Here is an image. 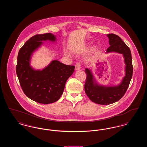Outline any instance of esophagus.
Masks as SVG:
<instances>
[{"label":"esophagus","mask_w":147,"mask_h":147,"mask_svg":"<svg viewBox=\"0 0 147 147\" xmlns=\"http://www.w3.org/2000/svg\"><path fill=\"white\" fill-rule=\"evenodd\" d=\"M76 68H75V69H76V70H80V68H81V66H80V63H77L76 64Z\"/></svg>","instance_id":"obj_1"}]
</instances>
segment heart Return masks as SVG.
<instances>
[{
	"mask_svg": "<svg viewBox=\"0 0 147 147\" xmlns=\"http://www.w3.org/2000/svg\"><path fill=\"white\" fill-rule=\"evenodd\" d=\"M89 47H90V46H85V47H84V49H88ZM97 50H98V48H97L96 47H95L93 49V51H94V52H96V51H97Z\"/></svg>",
	"mask_w": 147,
	"mask_h": 147,
	"instance_id": "b5f03b06",
	"label": "heart"
}]
</instances>
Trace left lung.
Returning <instances> with one entry per match:
<instances>
[{
  "label": "left lung",
  "instance_id": "left-lung-1",
  "mask_svg": "<svg viewBox=\"0 0 147 147\" xmlns=\"http://www.w3.org/2000/svg\"><path fill=\"white\" fill-rule=\"evenodd\" d=\"M107 36L110 46L106 50V53L116 52L123 55L126 64L125 76L119 85L107 86L98 84L91 70L89 68L85 69L87 77L84 85L85 92L91 101L100 105L111 104L122 98L128 88L133 74L132 56L129 48L119 36L110 34Z\"/></svg>",
  "mask_w": 147,
  "mask_h": 147
}]
</instances>
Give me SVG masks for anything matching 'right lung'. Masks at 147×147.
Here are the masks:
<instances>
[{
  "instance_id": "add662e5",
  "label": "right lung",
  "mask_w": 147,
  "mask_h": 147,
  "mask_svg": "<svg viewBox=\"0 0 147 147\" xmlns=\"http://www.w3.org/2000/svg\"><path fill=\"white\" fill-rule=\"evenodd\" d=\"M55 42L52 34L36 35L31 37L19 50L16 68L24 94L37 102L49 104L55 102L63 94L65 84L74 71V65H68L54 60L42 70H36L30 65L31 58L42 41Z\"/></svg>"
}]
</instances>
